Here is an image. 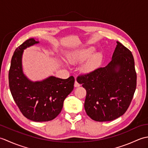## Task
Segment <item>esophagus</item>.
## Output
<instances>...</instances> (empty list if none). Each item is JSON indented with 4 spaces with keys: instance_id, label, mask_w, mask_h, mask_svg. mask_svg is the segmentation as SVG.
<instances>
[{
    "instance_id": "esophagus-1",
    "label": "esophagus",
    "mask_w": 148,
    "mask_h": 148,
    "mask_svg": "<svg viewBox=\"0 0 148 148\" xmlns=\"http://www.w3.org/2000/svg\"><path fill=\"white\" fill-rule=\"evenodd\" d=\"M81 86V84L77 82V81H75V83H74V87H79V86Z\"/></svg>"
}]
</instances>
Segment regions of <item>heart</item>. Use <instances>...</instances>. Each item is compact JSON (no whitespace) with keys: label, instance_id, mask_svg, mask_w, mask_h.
Instances as JSON below:
<instances>
[{"label":"heart","instance_id":"1","mask_svg":"<svg viewBox=\"0 0 148 148\" xmlns=\"http://www.w3.org/2000/svg\"><path fill=\"white\" fill-rule=\"evenodd\" d=\"M95 49L93 47L76 50L69 52L67 55V60L69 63L74 64L76 63L83 62L88 59L81 67V70L84 72H89L93 71L100 65L102 61V56L99 52L94 53Z\"/></svg>","mask_w":148,"mask_h":148}]
</instances>
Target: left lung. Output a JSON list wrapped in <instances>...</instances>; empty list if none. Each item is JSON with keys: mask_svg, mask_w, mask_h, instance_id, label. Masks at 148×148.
<instances>
[{"mask_svg": "<svg viewBox=\"0 0 148 148\" xmlns=\"http://www.w3.org/2000/svg\"><path fill=\"white\" fill-rule=\"evenodd\" d=\"M108 65L77 77L86 90L84 109L96 121H109L126 112L136 89L137 74L133 55L117 41Z\"/></svg>", "mask_w": 148, "mask_h": 148, "instance_id": "left-lung-1", "label": "left lung"}]
</instances>
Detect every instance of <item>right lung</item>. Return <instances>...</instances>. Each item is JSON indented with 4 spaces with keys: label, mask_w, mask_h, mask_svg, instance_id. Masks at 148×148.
<instances>
[{
    "label": "right lung",
    "mask_w": 148,
    "mask_h": 148,
    "mask_svg": "<svg viewBox=\"0 0 148 148\" xmlns=\"http://www.w3.org/2000/svg\"><path fill=\"white\" fill-rule=\"evenodd\" d=\"M39 43L31 38L16 49L9 71V84L14 102L24 116L37 122L55 119L61 112L64 101L74 89L73 76L63 79L49 76L39 81L24 74L22 56L24 49Z\"/></svg>",
    "instance_id": "obj_1"
}]
</instances>
